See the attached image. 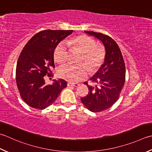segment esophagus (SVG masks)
<instances>
[{
	"instance_id": "34e87169",
	"label": "esophagus",
	"mask_w": 152,
	"mask_h": 152,
	"mask_svg": "<svg viewBox=\"0 0 152 152\" xmlns=\"http://www.w3.org/2000/svg\"><path fill=\"white\" fill-rule=\"evenodd\" d=\"M67 86L68 87H70V86H74V87H76V86H79L78 84H77V83H72V82H68L67 83Z\"/></svg>"
}]
</instances>
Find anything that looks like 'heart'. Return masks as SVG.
Here are the masks:
<instances>
[{
    "label": "heart",
    "mask_w": 152,
    "mask_h": 152,
    "mask_svg": "<svg viewBox=\"0 0 152 152\" xmlns=\"http://www.w3.org/2000/svg\"><path fill=\"white\" fill-rule=\"evenodd\" d=\"M70 45L79 49L84 53L81 62L86 64L73 65L66 64L62 65L58 70V74L61 78L71 82H78L87 78L90 69L97 70L104 61L105 50L102 46H97L94 39L86 35H81L70 38L68 41ZM68 49L66 43L61 41L54 50L55 61L58 63H63L67 60Z\"/></svg>",
    "instance_id": "b5f03b06"
}]
</instances>
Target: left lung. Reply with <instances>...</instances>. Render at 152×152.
I'll return each mask as SVG.
<instances>
[{"instance_id": "8db88e82", "label": "left lung", "mask_w": 152, "mask_h": 152, "mask_svg": "<svg viewBox=\"0 0 152 152\" xmlns=\"http://www.w3.org/2000/svg\"><path fill=\"white\" fill-rule=\"evenodd\" d=\"M86 33L94 35L105 46L104 64L90 79L95 86L87 85L88 94L81 98L84 105L91 112H101L109 109L118 99L125 82V64L117 43L109 35L91 31Z\"/></svg>"}]
</instances>
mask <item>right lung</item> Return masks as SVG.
Masks as SVG:
<instances>
[{"instance_id": "obj_1", "label": "right lung", "mask_w": 152, "mask_h": 152, "mask_svg": "<svg viewBox=\"0 0 152 152\" xmlns=\"http://www.w3.org/2000/svg\"><path fill=\"white\" fill-rule=\"evenodd\" d=\"M73 30L46 29L35 34L23 47L18 59L16 80L20 96L31 107L44 109L55 102L66 87L63 79L46 85L45 77L53 76L54 50Z\"/></svg>"}]
</instances>
